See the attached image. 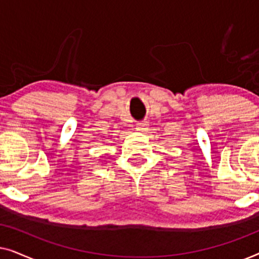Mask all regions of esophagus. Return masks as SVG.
<instances>
[{
  "label": "esophagus",
  "mask_w": 259,
  "mask_h": 259,
  "mask_svg": "<svg viewBox=\"0 0 259 259\" xmlns=\"http://www.w3.org/2000/svg\"><path fill=\"white\" fill-rule=\"evenodd\" d=\"M147 125L145 122H138L137 123V130L138 131H144L145 130V127H146Z\"/></svg>",
  "instance_id": "34e87169"
}]
</instances>
